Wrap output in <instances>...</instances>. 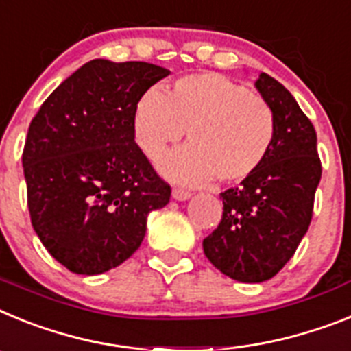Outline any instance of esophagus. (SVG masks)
<instances>
[{
  "instance_id": "1",
  "label": "esophagus",
  "mask_w": 351,
  "mask_h": 351,
  "mask_svg": "<svg viewBox=\"0 0 351 351\" xmlns=\"http://www.w3.org/2000/svg\"><path fill=\"white\" fill-rule=\"evenodd\" d=\"M173 197H175V199H178V201H185V199H189V197H191V193H189V191H185V189L175 187V189H173Z\"/></svg>"
}]
</instances>
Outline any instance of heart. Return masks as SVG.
I'll return each instance as SVG.
<instances>
[{
    "label": "heart",
    "mask_w": 351,
    "mask_h": 351,
    "mask_svg": "<svg viewBox=\"0 0 351 351\" xmlns=\"http://www.w3.org/2000/svg\"><path fill=\"white\" fill-rule=\"evenodd\" d=\"M132 129L143 154L157 158L169 145H191L160 158L167 176L206 184L213 176L233 184L260 169L276 138L272 108L247 86L217 72L176 79L166 93L150 90L134 106Z\"/></svg>",
    "instance_id": "1"
}]
</instances>
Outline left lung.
Listing matches in <instances>:
<instances>
[{
    "label": "left lung",
    "mask_w": 351,
    "mask_h": 351,
    "mask_svg": "<svg viewBox=\"0 0 351 351\" xmlns=\"http://www.w3.org/2000/svg\"><path fill=\"white\" fill-rule=\"evenodd\" d=\"M256 88L276 117V138L260 169L221 193L222 219L203 240L210 263L240 282L272 279L295 254L313 219L322 162L316 130L279 81Z\"/></svg>",
    "instance_id": "left-lung-1"
}]
</instances>
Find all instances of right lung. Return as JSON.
Masks as SVG:
<instances>
[{
    "label": "right lung",
    "instance_id": "right-lung-1",
    "mask_svg": "<svg viewBox=\"0 0 351 351\" xmlns=\"http://www.w3.org/2000/svg\"><path fill=\"white\" fill-rule=\"evenodd\" d=\"M169 74L145 62L91 60L29 123L23 167L33 230L70 272L97 276L138 251L171 187L134 141V106Z\"/></svg>",
    "mask_w": 351,
    "mask_h": 351
}]
</instances>
